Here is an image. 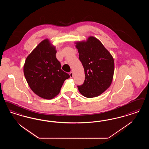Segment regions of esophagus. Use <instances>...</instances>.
Returning a JSON list of instances; mask_svg holds the SVG:
<instances>
[{"mask_svg":"<svg viewBox=\"0 0 149 149\" xmlns=\"http://www.w3.org/2000/svg\"><path fill=\"white\" fill-rule=\"evenodd\" d=\"M69 75H70V78H72V77H73V72H70L69 73Z\"/></svg>","mask_w":149,"mask_h":149,"instance_id":"esophagus-1","label":"esophagus"}]
</instances>
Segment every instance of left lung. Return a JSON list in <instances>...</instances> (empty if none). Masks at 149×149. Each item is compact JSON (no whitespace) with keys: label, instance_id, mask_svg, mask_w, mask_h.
<instances>
[{"label":"left lung","instance_id":"obj_1","mask_svg":"<svg viewBox=\"0 0 149 149\" xmlns=\"http://www.w3.org/2000/svg\"><path fill=\"white\" fill-rule=\"evenodd\" d=\"M76 44L85 77L83 84L77 86L79 91L86 97L98 96L112 82L113 58L101 42L94 36H90L86 42H77Z\"/></svg>","mask_w":149,"mask_h":149}]
</instances>
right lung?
<instances>
[{
	"mask_svg": "<svg viewBox=\"0 0 149 149\" xmlns=\"http://www.w3.org/2000/svg\"><path fill=\"white\" fill-rule=\"evenodd\" d=\"M56 50L48 39L40 42L25 60L24 76L30 89L37 95L52 99L58 95L70 75L61 69Z\"/></svg>",
	"mask_w": 149,
	"mask_h": 149,
	"instance_id": "add662e5",
	"label": "right lung"
}]
</instances>
